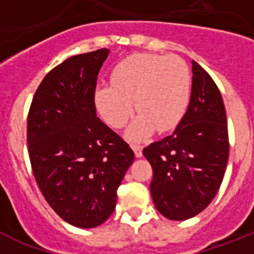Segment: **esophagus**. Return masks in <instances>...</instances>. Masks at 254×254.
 <instances>
[{
	"instance_id": "1",
	"label": "esophagus",
	"mask_w": 254,
	"mask_h": 254,
	"mask_svg": "<svg viewBox=\"0 0 254 254\" xmlns=\"http://www.w3.org/2000/svg\"><path fill=\"white\" fill-rule=\"evenodd\" d=\"M132 149H133L136 158H141L142 156V146H140V145H132Z\"/></svg>"
}]
</instances>
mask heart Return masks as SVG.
Here are the masks:
<instances>
[{
    "mask_svg": "<svg viewBox=\"0 0 254 254\" xmlns=\"http://www.w3.org/2000/svg\"><path fill=\"white\" fill-rule=\"evenodd\" d=\"M190 72L179 57L138 53L123 60L112 72V85L99 84L94 102L103 120L122 128L134 108L138 111L126 136L140 142L154 133L172 131L181 123L190 100Z\"/></svg>",
    "mask_w": 254,
    "mask_h": 254,
    "instance_id": "b5f03b06",
    "label": "heart"
}]
</instances>
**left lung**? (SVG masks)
<instances>
[{"label": "left lung", "mask_w": 254, "mask_h": 254, "mask_svg": "<svg viewBox=\"0 0 254 254\" xmlns=\"http://www.w3.org/2000/svg\"><path fill=\"white\" fill-rule=\"evenodd\" d=\"M192 90L186 116L170 136L145 147L151 164L150 192L156 210L187 220L205 210L219 190L229 158L225 107L216 84L192 61Z\"/></svg>", "instance_id": "obj_1"}]
</instances>
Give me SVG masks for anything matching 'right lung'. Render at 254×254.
Masks as SVG:
<instances>
[{"label":"right lung","mask_w":254,"mask_h":254,"mask_svg":"<svg viewBox=\"0 0 254 254\" xmlns=\"http://www.w3.org/2000/svg\"><path fill=\"white\" fill-rule=\"evenodd\" d=\"M109 49L69 57L35 91L28 116V151L35 181L56 214L77 228L113 214L117 190L134 154L96 116L98 73Z\"/></svg>","instance_id":"right-lung-1"}]
</instances>
